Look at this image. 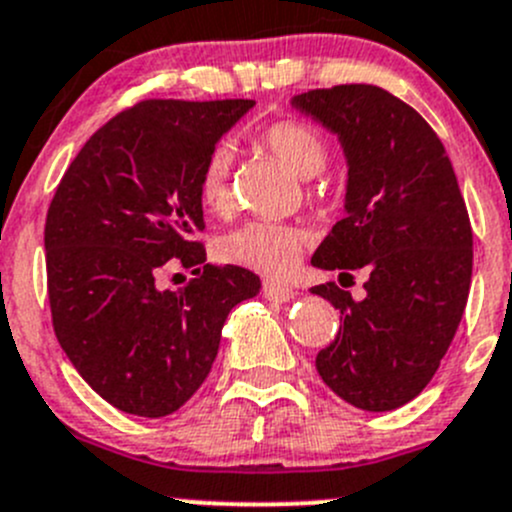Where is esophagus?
Returning <instances> with one entry per match:
<instances>
[{"label": "esophagus", "instance_id": "obj_1", "mask_svg": "<svg viewBox=\"0 0 512 512\" xmlns=\"http://www.w3.org/2000/svg\"><path fill=\"white\" fill-rule=\"evenodd\" d=\"M262 295L272 302H290L297 292L290 285H282V282H265L262 285Z\"/></svg>", "mask_w": 512, "mask_h": 512}]
</instances>
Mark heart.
<instances>
[{
    "label": "heart",
    "instance_id": "obj_1",
    "mask_svg": "<svg viewBox=\"0 0 512 512\" xmlns=\"http://www.w3.org/2000/svg\"><path fill=\"white\" fill-rule=\"evenodd\" d=\"M257 145L277 157L290 172L310 180L327 165V142L315 127L297 119H282L257 135ZM232 152L227 145L212 147L197 177V195L205 210L222 212L230 202ZM305 250V235L290 225L250 220L217 237L215 252L222 262L247 267L267 277H282L295 270Z\"/></svg>",
    "mask_w": 512,
    "mask_h": 512
}]
</instances>
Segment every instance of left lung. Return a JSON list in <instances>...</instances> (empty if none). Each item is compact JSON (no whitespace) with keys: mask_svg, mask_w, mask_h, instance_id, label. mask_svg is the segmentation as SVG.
Returning a JSON list of instances; mask_svg holds the SVG:
<instances>
[{"mask_svg":"<svg viewBox=\"0 0 512 512\" xmlns=\"http://www.w3.org/2000/svg\"><path fill=\"white\" fill-rule=\"evenodd\" d=\"M290 104L337 137L347 162L345 217L312 265L367 275L362 300L335 282L312 287L340 310V330L315 367L345 403L395 410L433 380L463 317L473 275L468 207L440 137L395 94L340 84Z\"/></svg>","mask_w":512,"mask_h":512,"instance_id":"left-lung-1","label":"left lung"}]
</instances>
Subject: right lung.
Listing matches in <instances>:
<instances>
[{
	"instance_id": "obj_1",
	"label": "right lung",
	"mask_w": 512,
	"mask_h": 512,
	"mask_svg": "<svg viewBox=\"0 0 512 512\" xmlns=\"http://www.w3.org/2000/svg\"><path fill=\"white\" fill-rule=\"evenodd\" d=\"M252 99H147L99 127L59 182L44 225L57 340L122 413L165 418L197 393L232 307L260 292L237 265H205L197 177ZM196 280L160 291L167 261Z\"/></svg>"
}]
</instances>
